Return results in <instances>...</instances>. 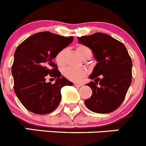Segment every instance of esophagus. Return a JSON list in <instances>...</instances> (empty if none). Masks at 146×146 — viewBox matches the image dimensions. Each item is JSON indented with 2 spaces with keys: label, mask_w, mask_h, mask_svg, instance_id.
<instances>
[{
  "label": "esophagus",
  "mask_w": 146,
  "mask_h": 146,
  "mask_svg": "<svg viewBox=\"0 0 146 146\" xmlns=\"http://www.w3.org/2000/svg\"><path fill=\"white\" fill-rule=\"evenodd\" d=\"M74 84L76 87H80L82 86V84H80V83H74Z\"/></svg>",
  "instance_id": "1"
}]
</instances>
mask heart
<instances>
[{
    "instance_id": "b5f03b06",
    "label": "heart",
    "mask_w": 146,
    "mask_h": 146,
    "mask_svg": "<svg viewBox=\"0 0 146 146\" xmlns=\"http://www.w3.org/2000/svg\"><path fill=\"white\" fill-rule=\"evenodd\" d=\"M77 51L80 56L82 59L91 58L92 50L88 46L84 45H78L77 46ZM66 53V49L61 50L59 53L56 54L55 59H56V63L59 65H63L64 63V54ZM64 76L68 80L73 82H79L87 74V72L83 68L80 67H73V66H68L64 68L62 70Z\"/></svg>"
}]
</instances>
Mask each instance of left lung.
<instances>
[{"label":"left lung","mask_w":146,"mask_h":146,"mask_svg":"<svg viewBox=\"0 0 146 146\" xmlns=\"http://www.w3.org/2000/svg\"><path fill=\"white\" fill-rule=\"evenodd\" d=\"M78 41L92 50L98 62L89 77L94 81L87 84L92 95L84 104L96 113L113 112L123 102L131 84L133 64L127 48L103 33L78 37Z\"/></svg>","instance_id":"left-lung-1"}]
</instances>
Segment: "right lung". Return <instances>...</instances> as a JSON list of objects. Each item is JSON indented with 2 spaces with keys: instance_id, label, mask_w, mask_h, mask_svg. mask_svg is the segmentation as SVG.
<instances>
[{
  "instance_id": "1",
  "label": "right lung",
  "mask_w": 146,
  "mask_h": 146,
  "mask_svg": "<svg viewBox=\"0 0 146 146\" xmlns=\"http://www.w3.org/2000/svg\"><path fill=\"white\" fill-rule=\"evenodd\" d=\"M49 31L31 36L15 51L11 67L14 92L22 105L30 112L44 115L53 112L62 98L61 89L73 83L62 76L54 59L61 50L73 41ZM47 76L56 80L45 82Z\"/></svg>"
}]
</instances>
